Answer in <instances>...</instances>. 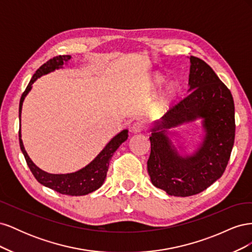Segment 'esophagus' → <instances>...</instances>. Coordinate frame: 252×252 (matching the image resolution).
Wrapping results in <instances>:
<instances>
[{
  "mask_svg": "<svg viewBox=\"0 0 252 252\" xmlns=\"http://www.w3.org/2000/svg\"><path fill=\"white\" fill-rule=\"evenodd\" d=\"M145 129H146V123L143 121H139V122H135V123L133 124V126L131 128V131L134 133H138V132L145 130Z\"/></svg>",
  "mask_w": 252,
  "mask_h": 252,
  "instance_id": "esophagus-1",
  "label": "esophagus"
}]
</instances>
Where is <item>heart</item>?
Masks as SVG:
<instances>
[{"instance_id":"heart-1","label":"heart","mask_w":252,"mask_h":252,"mask_svg":"<svg viewBox=\"0 0 252 252\" xmlns=\"http://www.w3.org/2000/svg\"><path fill=\"white\" fill-rule=\"evenodd\" d=\"M163 82H164L163 77H161V75H156L154 80H152L151 86L154 88L158 87L161 85V84H163ZM178 91L179 89L175 84H169V85H167L166 88L157 97V100L155 102L156 109L159 112H164L168 109L171 106V104L174 102L175 97H177Z\"/></svg>"}]
</instances>
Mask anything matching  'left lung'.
I'll list each match as a JSON object with an SVG mask.
<instances>
[{"label": "left lung", "mask_w": 252, "mask_h": 252, "mask_svg": "<svg viewBox=\"0 0 252 252\" xmlns=\"http://www.w3.org/2000/svg\"><path fill=\"white\" fill-rule=\"evenodd\" d=\"M188 94L151 129L148 174L156 187L174 196L204 191L222 177L234 143V103L230 90L203 60L190 57ZM203 118L205 136L192 156L183 157L166 129Z\"/></svg>", "instance_id": "1"}]
</instances>
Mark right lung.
<instances>
[{
  "label": "right lung",
  "instance_id": "right-lung-1",
  "mask_svg": "<svg viewBox=\"0 0 252 252\" xmlns=\"http://www.w3.org/2000/svg\"><path fill=\"white\" fill-rule=\"evenodd\" d=\"M70 56H58L50 59L46 63L43 64L39 69L35 71L32 75V80H30L28 86L26 87L25 91L23 93L21 100H20V107H19V118L21 120V113H22V105L24 102V98L27 94L32 89V84L42 77L43 74H47L59 68H62L63 64L68 62L70 60ZM128 138V130L121 131L117 134L114 138L105 146V148L97 155V157L94 159L93 162L88 164L84 168L80 169L79 171H75L72 173H66V174H52L46 171H43L39 167L35 166L33 162L28 157L27 152L23 145L21 139V128L19 130V141H20V147L25 157L26 163L29 167L30 171L32 172L36 181L41 183L42 185L46 186L57 192L67 195H85L90 192L94 191V190L100 188L106 179L107 175L109 161L111 159L114 152L120 147V145L125 142Z\"/></svg>",
  "mask_w": 252,
  "mask_h": 252
}]
</instances>
